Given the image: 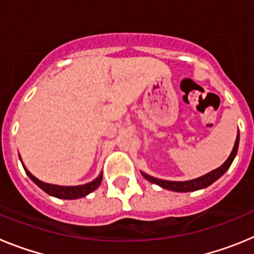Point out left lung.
<instances>
[{
    "instance_id": "1",
    "label": "left lung",
    "mask_w": 254,
    "mask_h": 254,
    "mask_svg": "<svg viewBox=\"0 0 254 254\" xmlns=\"http://www.w3.org/2000/svg\"><path fill=\"white\" fill-rule=\"evenodd\" d=\"M238 146H239V132L237 134V138H235V143L234 147H233L232 152L229 155V158L226 159L225 163L223 165H220L219 168L216 169L211 170L208 172L207 174L202 177H198V178L190 179V181H185V182H174V181H164V179H158L154 178V177L149 176L146 173L141 172L142 177L145 179H147L149 182L154 183V185L160 186L161 188L164 190H173V192H193V190H203V188L208 187L214 183L215 181L220 178V177L223 176L224 173L229 169V167L232 165L233 160H234L235 155L238 152Z\"/></svg>"
}]
</instances>
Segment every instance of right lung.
Here are the masks:
<instances>
[{
	"label": "right lung",
	"mask_w": 254,
	"mask_h": 254,
	"mask_svg": "<svg viewBox=\"0 0 254 254\" xmlns=\"http://www.w3.org/2000/svg\"><path fill=\"white\" fill-rule=\"evenodd\" d=\"M20 160H21V156H20ZM22 164V160H21ZM22 167L25 169V173L28 174L29 178L34 182L35 185L43 190L46 193H48L49 196L57 197V198L62 199H77L82 198V197L87 196L89 193H91L93 190H95L96 188L99 187L100 183H102L103 179V173H100L99 176L96 177L94 181L89 182V183H85L81 186H58V185H51V183H46V182L39 181L38 178H35L30 172L25 168V165L22 164Z\"/></svg>",
	"instance_id": "right-lung-1"
}]
</instances>
